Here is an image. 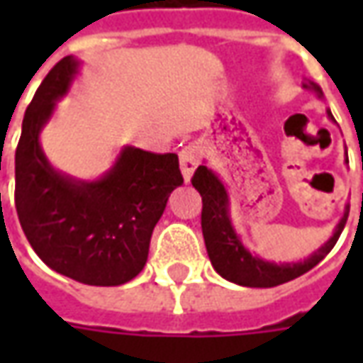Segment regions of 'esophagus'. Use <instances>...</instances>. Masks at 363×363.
Segmentation results:
<instances>
[{
  "instance_id": "1",
  "label": "esophagus",
  "mask_w": 363,
  "mask_h": 363,
  "mask_svg": "<svg viewBox=\"0 0 363 363\" xmlns=\"http://www.w3.org/2000/svg\"><path fill=\"white\" fill-rule=\"evenodd\" d=\"M179 161H181V173L184 177V182H190L192 173L196 171L198 163H200V151L194 145H186L179 153Z\"/></svg>"
}]
</instances>
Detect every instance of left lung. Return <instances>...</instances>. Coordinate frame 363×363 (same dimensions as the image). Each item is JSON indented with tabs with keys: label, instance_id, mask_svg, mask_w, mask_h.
Segmentation results:
<instances>
[{
	"label": "left lung",
	"instance_id": "left-lung-1",
	"mask_svg": "<svg viewBox=\"0 0 363 363\" xmlns=\"http://www.w3.org/2000/svg\"><path fill=\"white\" fill-rule=\"evenodd\" d=\"M303 89L313 91L319 99H323V89L317 83L305 82ZM327 116L328 120L336 122L328 108ZM192 186L202 196V233H204L206 251H208L213 270L220 274L221 278L233 281L237 286H245V288H274L309 272L335 247L350 212V204L344 206L342 218L336 223L333 235L307 259L297 260V262H274V260L262 259L259 255H252L243 245L241 235L237 233L231 221L229 192L216 171L202 163L192 177Z\"/></svg>",
	"mask_w": 363,
	"mask_h": 363
}]
</instances>
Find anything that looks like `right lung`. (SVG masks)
<instances>
[{"label":"right lung","instance_id":"add662e5","mask_svg":"<svg viewBox=\"0 0 363 363\" xmlns=\"http://www.w3.org/2000/svg\"><path fill=\"white\" fill-rule=\"evenodd\" d=\"M79 67L74 56L60 60L28 104L15 151V208L46 267L87 286H120L145 267L153 228L182 174L174 153L134 145H124L111 169L93 181L52 165L40 134Z\"/></svg>","mask_w":363,"mask_h":363}]
</instances>
